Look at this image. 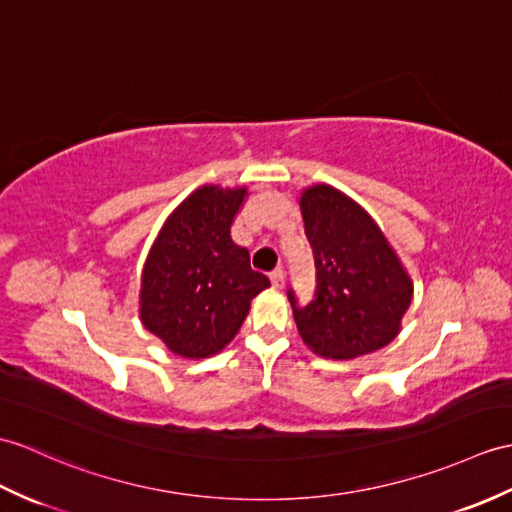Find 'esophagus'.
<instances>
[{
    "label": "esophagus",
    "mask_w": 512,
    "mask_h": 512,
    "mask_svg": "<svg viewBox=\"0 0 512 512\" xmlns=\"http://www.w3.org/2000/svg\"><path fill=\"white\" fill-rule=\"evenodd\" d=\"M270 281H272V285H275V288H283V281H285V272H283V268H275L270 272Z\"/></svg>",
    "instance_id": "1"
}]
</instances>
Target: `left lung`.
<instances>
[{"label":"left lung","mask_w":512,"mask_h":512,"mask_svg":"<svg viewBox=\"0 0 512 512\" xmlns=\"http://www.w3.org/2000/svg\"><path fill=\"white\" fill-rule=\"evenodd\" d=\"M316 292L299 305L288 290L296 327L307 347L334 360L373 353L397 336L412 301V283L384 233L351 198L329 185L301 196Z\"/></svg>","instance_id":"left-lung-1"}]
</instances>
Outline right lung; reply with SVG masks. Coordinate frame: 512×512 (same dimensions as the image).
Returning a JSON list of instances; mask_svg holds the SVG:
<instances>
[{
  "mask_svg": "<svg viewBox=\"0 0 512 512\" xmlns=\"http://www.w3.org/2000/svg\"><path fill=\"white\" fill-rule=\"evenodd\" d=\"M246 189L202 187L165 222L141 279V320L183 358H207L233 340L270 279L251 268L231 222Z\"/></svg>",
  "mask_w": 512,
  "mask_h": 512,
  "instance_id": "right-lung-1",
  "label": "right lung"
}]
</instances>
